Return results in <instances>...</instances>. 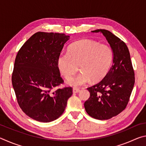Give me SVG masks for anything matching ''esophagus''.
Instances as JSON below:
<instances>
[{"label":"esophagus","mask_w":146,"mask_h":146,"mask_svg":"<svg viewBox=\"0 0 146 146\" xmlns=\"http://www.w3.org/2000/svg\"><path fill=\"white\" fill-rule=\"evenodd\" d=\"M80 90H79V89H78V88H73V92L74 93H76L80 92Z\"/></svg>","instance_id":"esophagus-1"}]
</instances>
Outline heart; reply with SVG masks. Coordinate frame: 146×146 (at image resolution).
<instances>
[{
    "label": "heart",
    "mask_w": 146,
    "mask_h": 146,
    "mask_svg": "<svg viewBox=\"0 0 146 146\" xmlns=\"http://www.w3.org/2000/svg\"><path fill=\"white\" fill-rule=\"evenodd\" d=\"M113 60V52L105 44L91 40H82L69 47L68 53H62L57 59L58 69L66 80H70L78 70L81 72L71 79L68 84L79 87L88 83L98 82L107 75Z\"/></svg>",
    "instance_id": "heart-1"
}]
</instances>
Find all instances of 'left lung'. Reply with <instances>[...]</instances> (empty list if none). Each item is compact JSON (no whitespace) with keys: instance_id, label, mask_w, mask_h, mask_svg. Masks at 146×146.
Listing matches in <instances>:
<instances>
[{"instance_id":"obj_1","label":"left lung","mask_w":146,"mask_h":146,"mask_svg":"<svg viewBox=\"0 0 146 146\" xmlns=\"http://www.w3.org/2000/svg\"><path fill=\"white\" fill-rule=\"evenodd\" d=\"M110 44L113 64L104 78L87 90L90 97L84 103L88 114L98 120H108L125 110L135 84V72L126 44L106 29H97Z\"/></svg>"}]
</instances>
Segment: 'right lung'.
<instances>
[{"mask_svg":"<svg viewBox=\"0 0 146 146\" xmlns=\"http://www.w3.org/2000/svg\"><path fill=\"white\" fill-rule=\"evenodd\" d=\"M70 36L64 33L37 32L17 53L12 85L20 108L33 119L49 122L64 113L71 87L54 90L64 83L57 59Z\"/></svg>","mask_w":146,"mask_h":146,"instance_id":"add662e5","label":"right lung"}]
</instances>
